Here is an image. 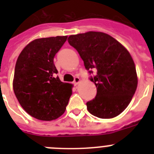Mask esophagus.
<instances>
[{
    "label": "esophagus",
    "instance_id": "1",
    "mask_svg": "<svg viewBox=\"0 0 154 154\" xmlns=\"http://www.w3.org/2000/svg\"><path fill=\"white\" fill-rule=\"evenodd\" d=\"M79 82H80V79L79 78V77H77V76H76V77H75L74 82H73V84H74L75 85H78Z\"/></svg>",
    "mask_w": 154,
    "mask_h": 154
}]
</instances>
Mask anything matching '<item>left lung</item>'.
Instances as JSON below:
<instances>
[{"mask_svg":"<svg viewBox=\"0 0 154 154\" xmlns=\"http://www.w3.org/2000/svg\"><path fill=\"white\" fill-rule=\"evenodd\" d=\"M69 45L75 48L84 62L97 89L87 102V109L101 119H110L123 112L137 90L136 66L130 52L118 41L103 32L89 31L70 35Z\"/></svg>","mask_w":154,"mask_h":154,"instance_id":"1","label":"left lung"}]
</instances>
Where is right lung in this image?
Returning <instances> with one entry per match:
<instances>
[{"mask_svg":"<svg viewBox=\"0 0 154 154\" xmlns=\"http://www.w3.org/2000/svg\"><path fill=\"white\" fill-rule=\"evenodd\" d=\"M67 36L38 38L25 46L17 58L13 89L19 103L40 120L56 119L65 112L72 85L56 75L54 58Z\"/></svg>","mask_w":154,"mask_h":154,"instance_id":"right-lung-1","label":"right lung"}]
</instances>
